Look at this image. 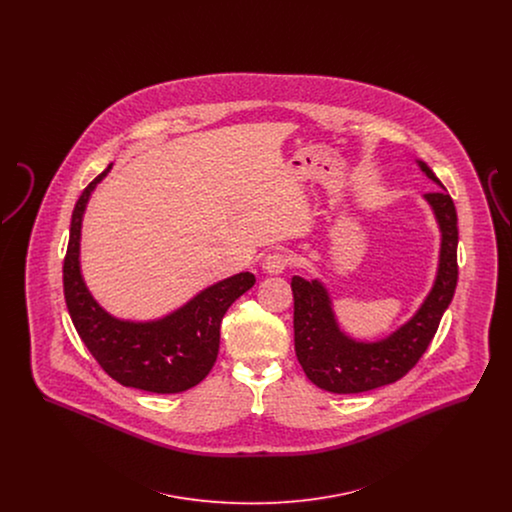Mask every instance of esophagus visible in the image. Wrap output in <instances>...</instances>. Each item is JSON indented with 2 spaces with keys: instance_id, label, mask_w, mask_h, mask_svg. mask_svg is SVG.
<instances>
[{
  "instance_id": "esophagus-1",
  "label": "esophagus",
  "mask_w": 512,
  "mask_h": 512,
  "mask_svg": "<svg viewBox=\"0 0 512 512\" xmlns=\"http://www.w3.org/2000/svg\"><path fill=\"white\" fill-rule=\"evenodd\" d=\"M290 265H292V259L284 253H270L263 261V268L268 274H282Z\"/></svg>"
}]
</instances>
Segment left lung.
Instances as JSON below:
<instances>
[{
	"label": "left lung",
	"mask_w": 512,
	"mask_h": 512,
	"mask_svg": "<svg viewBox=\"0 0 512 512\" xmlns=\"http://www.w3.org/2000/svg\"><path fill=\"white\" fill-rule=\"evenodd\" d=\"M422 172L443 188L432 169L418 161ZM441 230L439 267L432 292L407 324L386 340L365 343L345 336L336 322L332 301L318 280L293 276V332L295 355L307 378L332 393H361L401 380L428 349L439 320L457 288V209L443 190L424 194Z\"/></svg>",
	"instance_id": "left-lung-1"
}]
</instances>
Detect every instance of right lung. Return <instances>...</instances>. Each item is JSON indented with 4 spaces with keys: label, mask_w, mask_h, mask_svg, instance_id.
Masks as SVG:
<instances>
[{
    "label": "right lung",
    "mask_w": 512,
    "mask_h": 512,
    "mask_svg": "<svg viewBox=\"0 0 512 512\" xmlns=\"http://www.w3.org/2000/svg\"><path fill=\"white\" fill-rule=\"evenodd\" d=\"M111 171L96 176L78 197L63 263V290L74 328L98 365L122 386L151 393H180L197 386L219 355L220 322L228 307L253 284L240 272L197 293L172 315L128 322L105 313L80 274V226L90 194Z\"/></svg>",
    "instance_id": "obj_1"
}]
</instances>
